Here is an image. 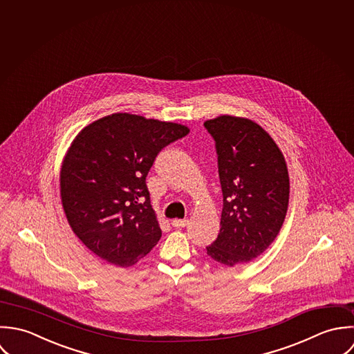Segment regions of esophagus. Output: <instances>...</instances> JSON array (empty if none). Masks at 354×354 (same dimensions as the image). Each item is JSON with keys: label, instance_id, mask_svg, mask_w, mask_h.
Returning a JSON list of instances; mask_svg holds the SVG:
<instances>
[{"label": "esophagus", "instance_id": "34e87169", "mask_svg": "<svg viewBox=\"0 0 354 354\" xmlns=\"http://www.w3.org/2000/svg\"><path fill=\"white\" fill-rule=\"evenodd\" d=\"M187 223H189V220H186V218H174V220H172V225H174L175 228L186 227Z\"/></svg>", "mask_w": 354, "mask_h": 354}]
</instances>
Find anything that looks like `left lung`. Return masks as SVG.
<instances>
[{"instance_id":"8db88e82","label":"left lung","mask_w":354,"mask_h":354,"mask_svg":"<svg viewBox=\"0 0 354 354\" xmlns=\"http://www.w3.org/2000/svg\"><path fill=\"white\" fill-rule=\"evenodd\" d=\"M216 143L223 192L220 232L208 256L234 267L267 250L282 228L290 182L282 151L257 123L223 115L204 123Z\"/></svg>"}]
</instances>
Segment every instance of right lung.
I'll use <instances>...</instances> for the list:
<instances>
[{
  "instance_id": "1",
  "label": "right lung",
  "mask_w": 354,
  "mask_h": 354,
  "mask_svg": "<svg viewBox=\"0 0 354 354\" xmlns=\"http://www.w3.org/2000/svg\"><path fill=\"white\" fill-rule=\"evenodd\" d=\"M186 126L113 113L72 141L60 172V194L75 235L100 259L127 268L161 238L146 176L157 154L186 137Z\"/></svg>"
}]
</instances>
